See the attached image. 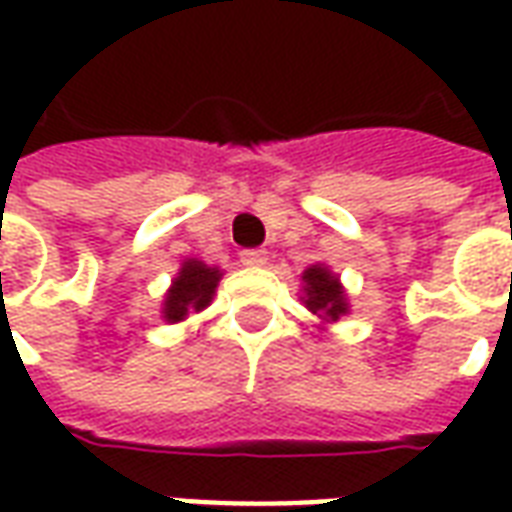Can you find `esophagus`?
I'll return each mask as SVG.
<instances>
[{
    "mask_svg": "<svg viewBox=\"0 0 512 512\" xmlns=\"http://www.w3.org/2000/svg\"><path fill=\"white\" fill-rule=\"evenodd\" d=\"M266 260L268 255L263 249H244V252H241V263H244V266H266Z\"/></svg>",
    "mask_w": 512,
    "mask_h": 512,
    "instance_id": "34e87169",
    "label": "esophagus"
}]
</instances>
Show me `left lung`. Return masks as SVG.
Masks as SVG:
<instances>
[{
  "label": "left lung",
  "instance_id": "8db88e82",
  "mask_svg": "<svg viewBox=\"0 0 512 512\" xmlns=\"http://www.w3.org/2000/svg\"><path fill=\"white\" fill-rule=\"evenodd\" d=\"M304 304L312 315H318L323 323L340 321L348 315V296H345L340 277L332 274L326 266H310L304 271Z\"/></svg>",
  "mask_w": 512,
  "mask_h": 512
}]
</instances>
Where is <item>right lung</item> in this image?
<instances>
[{
  "mask_svg": "<svg viewBox=\"0 0 512 512\" xmlns=\"http://www.w3.org/2000/svg\"><path fill=\"white\" fill-rule=\"evenodd\" d=\"M219 279H222L219 268L205 266L202 260H186L164 296L161 318L167 323H180L186 321L189 312L205 310L216 293Z\"/></svg>",
  "mask_w": 512,
  "mask_h": 512,
  "instance_id": "add662e5",
  "label": "right lung"
}]
</instances>
